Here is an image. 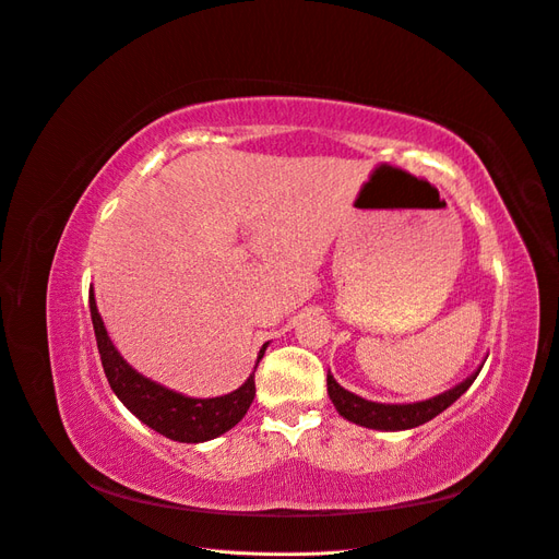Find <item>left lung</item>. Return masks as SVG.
<instances>
[{"label":"left lung","instance_id":"1","mask_svg":"<svg viewBox=\"0 0 559 559\" xmlns=\"http://www.w3.org/2000/svg\"><path fill=\"white\" fill-rule=\"evenodd\" d=\"M478 371H480V367L460 385L437 394V397L416 402V404H378V402L362 400V397H357V394L348 392L346 388H341L334 381L332 373H328V394H330L332 404L336 406V411L346 420L369 427V429L400 431V429H413V427L429 423L431 418H437L441 411H445L450 404L457 402L462 394L469 390V385L476 381Z\"/></svg>","mask_w":559,"mask_h":559}]
</instances>
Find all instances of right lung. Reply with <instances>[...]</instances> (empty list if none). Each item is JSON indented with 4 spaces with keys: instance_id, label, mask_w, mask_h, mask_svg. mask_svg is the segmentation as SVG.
I'll return each instance as SVG.
<instances>
[{
    "instance_id": "1",
    "label": "right lung",
    "mask_w": 559,
    "mask_h": 559,
    "mask_svg": "<svg viewBox=\"0 0 559 559\" xmlns=\"http://www.w3.org/2000/svg\"><path fill=\"white\" fill-rule=\"evenodd\" d=\"M90 316H93L102 367L106 378H109V385L116 392V397L128 406L143 425L159 431L162 437H167L171 441H181V443L211 441L237 425L246 416L250 404H253L255 371L248 376V381L239 390L223 394V397H211V400L186 397L181 392H174L165 385L151 381V378L141 376L136 369H132L128 362H124L122 355L116 350L114 341L109 338V334H106L104 320L97 311L93 287H90ZM266 346L269 344L260 348L258 365Z\"/></svg>"
}]
</instances>
